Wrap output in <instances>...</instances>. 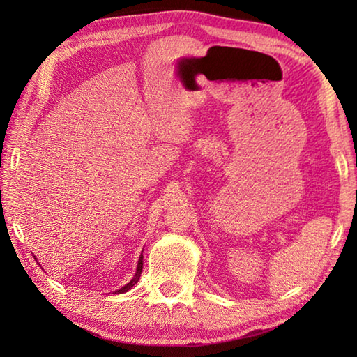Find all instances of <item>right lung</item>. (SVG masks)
<instances>
[{
  "instance_id": "add662e5",
  "label": "right lung",
  "mask_w": 357,
  "mask_h": 357,
  "mask_svg": "<svg viewBox=\"0 0 357 357\" xmlns=\"http://www.w3.org/2000/svg\"><path fill=\"white\" fill-rule=\"evenodd\" d=\"M142 253H141V256H139V261H138V267H136V273H135V276H133V279L130 280V282H128L127 285H124L123 288H119V290H116L115 293H126V291H128V290H132V287L135 285V284H138V280H139V276H141V273H142Z\"/></svg>"
}]
</instances>
